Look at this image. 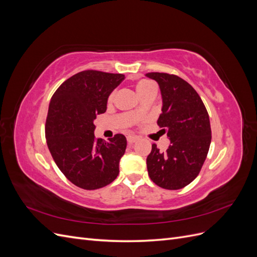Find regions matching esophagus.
I'll list each match as a JSON object with an SVG mask.
<instances>
[{"mask_svg":"<svg viewBox=\"0 0 257 257\" xmlns=\"http://www.w3.org/2000/svg\"><path fill=\"white\" fill-rule=\"evenodd\" d=\"M137 142V137L135 136H127V143L128 144H134Z\"/></svg>","mask_w":257,"mask_h":257,"instance_id":"esophagus-1","label":"esophagus"}]
</instances>
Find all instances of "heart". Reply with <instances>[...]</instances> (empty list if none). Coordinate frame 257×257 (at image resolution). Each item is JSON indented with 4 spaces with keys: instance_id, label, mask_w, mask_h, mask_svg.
I'll return each mask as SVG.
<instances>
[{
    "instance_id": "1",
    "label": "heart",
    "mask_w": 257,
    "mask_h": 257,
    "mask_svg": "<svg viewBox=\"0 0 257 257\" xmlns=\"http://www.w3.org/2000/svg\"><path fill=\"white\" fill-rule=\"evenodd\" d=\"M152 85V83L151 82H149V81H146V80H142V81H139L137 84H136V91H137V93H138V95L141 96L143 93L149 88V87H151ZM112 97H113V94H111L110 95V97H109V100H111L112 99ZM142 108L141 107H137L136 109L134 110V114L135 115H139V114H142Z\"/></svg>"
}]
</instances>
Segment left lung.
<instances>
[{
    "label": "left lung",
    "instance_id": "obj_1",
    "mask_svg": "<svg viewBox=\"0 0 257 257\" xmlns=\"http://www.w3.org/2000/svg\"><path fill=\"white\" fill-rule=\"evenodd\" d=\"M146 76L159 83L163 106L158 124L170 141L165 152L152 145L148 174L163 189H182L198 176L207 158L211 144L209 114L198 93L180 77L166 73Z\"/></svg>",
    "mask_w": 257,
    "mask_h": 257
}]
</instances>
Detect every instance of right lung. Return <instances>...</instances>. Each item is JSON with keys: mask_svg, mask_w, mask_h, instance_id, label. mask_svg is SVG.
I'll return each mask as SVG.
<instances>
[{"mask_svg": "<svg viewBox=\"0 0 257 257\" xmlns=\"http://www.w3.org/2000/svg\"><path fill=\"white\" fill-rule=\"evenodd\" d=\"M122 74L83 71L62 83L50 99L45 134L57 166L83 190H96L119 175L126 138L116 134L105 142L94 136L96 115L107 109L110 93Z\"/></svg>", "mask_w": 257, "mask_h": 257, "instance_id": "add662e5", "label": "right lung"}]
</instances>
